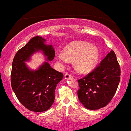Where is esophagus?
<instances>
[{"label":"esophagus","instance_id":"obj_1","mask_svg":"<svg viewBox=\"0 0 131 131\" xmlns=\"http://www.w3.org/2000/svg\"><path fill=\"white\" fill-rule=\"evenodd\" d=\"M73 76H72V74H70V73H66L65 74H64V79H68L70 78H72Z\"/></svg>","mask_w":131,"mask_h":131}]
</instances>
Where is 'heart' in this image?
Masks as SVG:
<instances>
[{
	"mask_svg": "<svg viewBox=\"0 0 131 131\" xmlns=\"http://www.w3.org/2000/svg\"><path fill=\"white\" fill-rule=\"evenodd\" d=\"M57 58L63 63L74 60L75 70L79 73H86L91 71L97 63L99 50L87 42L74 41L67 46L64 54H58Z\"/></svg>",
	"mask_w": 131,
	"mask_h": 131,
	"instance_id": "1",
	"label": "heart"
}]
</instances>
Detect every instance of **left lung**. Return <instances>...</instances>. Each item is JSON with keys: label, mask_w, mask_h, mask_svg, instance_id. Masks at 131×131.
Masks as SVG:
<instances>
[{"label": "left lung", "mask_w": 131, "mask_h": 131, "mask_svg": "<svg viewBox=\"0 0 131 131\" xmlns=\"http://www.w3.org/2000/svg\"><path fill=\"white\" fill-rule=\"evenodd\" d=\"M121 69L113 50L92 71L78 80L79 101L86 108L98 110L107 105L115 94L120 81Z\"/></svg>", "instance_id": "1"}]
</instances>
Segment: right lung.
I'll use <instances>...</instances> for the list:
<instances>
[{"label":"right lung","instance_id":"1","mask_svg":"<svg viewBox=\"0 0 131 131\" xmlns=\"http://www.w3.org/2000/svg\"><path fill=\"white\" fill-rule=\"evenodd\" d=\"M42 37H32L16 52L12 62L11 85L21 104L30 111L43 112L48 110L55 100L57 84L63 78L45 61L37 70H31L25 61H29L33 53L42 51L47 61L53 60L55 50L52 45L45 44Z\"/></svg>","mask_w":131,"mask_h":131}]
</instances>
